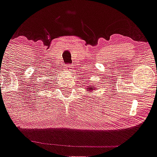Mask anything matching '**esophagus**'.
Segmentation results:
<instances>
[{"label":"esophagus","instance_id":"1","mask_svg":"<svg viewBox=\"0 0 157 157\" xmlns=\"http://www.w3.org/2000/svg\"><path fill=\"white\" fill-rule=\"evenodd\" d=\"M66 69L69 71H71V70H72V65H71V64H67V65H66Z\"/></svg>","mask_w":157,"mask_h":157}]
</instances>
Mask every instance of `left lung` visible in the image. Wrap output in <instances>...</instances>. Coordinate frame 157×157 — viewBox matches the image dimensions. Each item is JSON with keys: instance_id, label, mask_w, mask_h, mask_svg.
Instances as JSON below:
<instances>
[{"instance_id": "left-lung-1", "label": "left lung", "mask_w": 157, "mask_h": 157, "mask_svg": "<svg viewBox=\"0 0 157 157\" xmlns=\"http://www.w3.org/2000/svg\"><path fill=\"white\" fill-rule=\"evenodd\" d=\"M92 87H93V88H92L91 87H88V88H87L88 91H90V90H92V89H93V86H92Z\"/></svg>"}]
</instances>
